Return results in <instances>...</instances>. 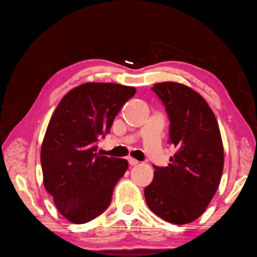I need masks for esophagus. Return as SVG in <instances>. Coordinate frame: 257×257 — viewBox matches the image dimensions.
<instances>
[{
	"instance_id": "obj_1",
	"label": "esophagus",
	"mask_w": 257,
	"mask_h": 257,
	"mask_svg": "<svg viewBox=\"0 0 257 257\" xmlns=\"http://www.w3.org/2000/svg\"><path fill=\"white\" fill-rule=\"evenodd\" d=\"M128 162H129V164L132 165V166H136L138 163H139L137 160H135V158H133V157H129L128 158Z\"/></svg>"
}]
</instances>
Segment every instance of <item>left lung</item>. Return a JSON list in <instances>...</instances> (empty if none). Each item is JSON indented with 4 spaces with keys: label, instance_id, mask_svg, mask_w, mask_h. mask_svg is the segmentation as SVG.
I'll list each match as a JSON object with an SVG mask.
<instances>
[{
    "label": "left lung",
    "instance_id": "8db88e82",
    "mask_svg": "<svg viewBox=\"0 0 257 257\" xmlns=\"http://www.w3.org/2000/svg\"><path fill=\"white\" fill-rule=\"evenodd\" d=\"M170 119L169 144L176 153L169 166L154 165V180L145 188L148 208L175 225L195 220L204 212L219 186L223 170L220 130L203 97L180 83L152 87Z\"/></svg>",
    "mask_w": 257,
    "mask_h": 257
}]
</instances>
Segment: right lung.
Masks as SVG:
<instances>
[{
  "mask_svg": "<svg viewBox=\"0 0 257 257\" xmlns=\"http://www.w3.org/2000/svg\"><path fill=\"white\" fill-rule=\"evenodd\" d=\"M135 93V87L120 84L85 83L69 91L51 116L40 154L44 184L58 211L73 223L105 211L128 169L123 158L102 156L96 149Z\"/></svg>",
  "mask_w": 257,
  "mask_h": 257,
  "instance_id": "add662e5",
  "label": "right lung"
}]
</instances>
